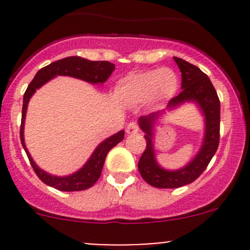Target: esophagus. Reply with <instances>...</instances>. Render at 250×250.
Masks as SVG:
<instances>
[{
    "label": "esophagus",
    "mask_w": 250,
    "mask_h": 250,
    "mask_svg": "<svg viewBox=\"0 0 250 250\" xmlns=\"http://www.w3.org/2000/svg\"><path fill=\"white\" fill-rule=\"evenodd\" d=\"M125 132H127V134H137L139 132V125L135 122H130L125 128Z\"/></svg>",
    "instance_id": "obj_1"
}]
</instances>
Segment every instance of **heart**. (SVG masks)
Returning a JSON list of instances; mask_svg holds the SVG:
<instances>
[{"label":"heart","instance_id":"heart-1","mask_svg":"<svg viewBox=\"0 0 250 250\" xmlns=\"http://www.w3.org/2000/svg\"><path fill=\"white\" fill-rule=\"evenodd\" d=\"M180 88L178 75L172 69H153L130 74L116 84V95L127 104H141L147 100L152 107L170 102Z\"/></svg>","mask_w":250,"mask_h":250}]
</instances>
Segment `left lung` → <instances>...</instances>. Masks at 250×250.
Wrapping results in <instances>:
<instances>
[{
  "instance_id": "8db88e82",
  "label": "left lung",
  "mask_w": 250,
  "mask_h": 250,
  "mask_svg": "<svg viewBox=\"0 0 250 250\" xmlns=\"http://www.w3.org/2000/svg\"><path fill=\"white\" fill-rule=\"evenodd\" d=\"M181 72V89L178 97L173 98L167 110L141 116L138 120L140 129L145 133L146 148L141 155L138 169L144 180L153 188H176L195 181L204 172L215 155L220 139V102L215 88L209 77L197 66L186 60L174 57ZM185 102H193L199 106L205 118V137L196 156L180 170L170 171L161 167L154 153V125L166 110L177 108Z\"/></svg>"
}]
</instances>
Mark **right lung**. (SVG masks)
I'll return each instance as SVG.
<instances>
[{
	"instance_id": "add662e5",
	"label": "right lung",
	"mask_w": 250,
	"mask_h": 250,
	"mask_svg": "<svg viewBox=\"0 0 250 250\" xmlns=\"http://www.w3.org/2000/svg\"><path fill=\"white\" fill-rule=\"evenodd\" d=\"M115 70V64L110 62H92V60L84 59L81 57H67L64 59L57 60L47 66L42 67L39 70L36 76L31 81V83L27 87L26 92L24 94V100H22V112H21V125H20V140L21 145L29 157L30 163L34 168L35 173L37 174L40 179L48 186L57 188L59 191H82L85 188H89L97 183L98 179L100 178L103 167H104L105 158L109 151L113 146L117 145L118 143L125 138V130H120L116 134L106 138L104 141L97 146L90 157L88 158L87 162L83 165L82 168L77 172L65 176L52 175V174L44 172L43 169L39 167L32 160L31 155L27 151L26 145L24 140V125L25 117H26L27 104L32 95L35 94L36 89L41 88L42 85L49 82L52 78L57 76H70L78 78V80L85 81L92 84H103L106 82L107 78Z\"/></svg>"
}]
</instances>
